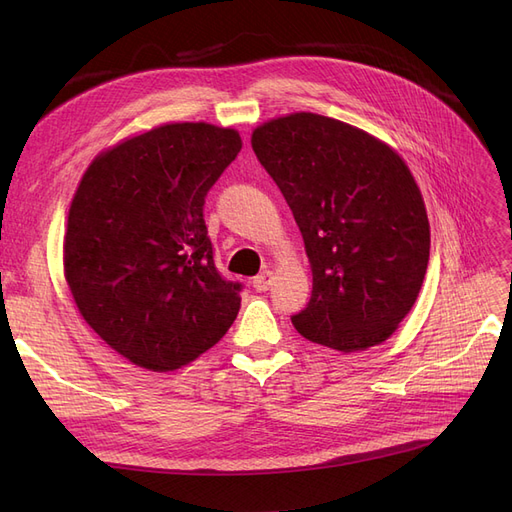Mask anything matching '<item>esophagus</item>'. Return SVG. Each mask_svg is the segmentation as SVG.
<instances>
[{
    "label": "esophagus",
    "instance_id": "34e87169",
    "mask_svg": "<svg viewBox=\"0 0 512 512\" xmlns=\"http://www.w3.org/2000/svg\"><path fill=\"white\" fill-rule=\"evenodd\" d=\"M271 284H273V271H262V273H258V275L254 277V282H252L254 290H258V292L269 290Z\"/></svg>",
    "mask_w": 512,
    "mask_h": 512
}]
</instances>
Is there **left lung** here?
I'll return each mask as SVG.
<instances>
[{
  "label": "left lung",
  "mask_w": 512,
  "mask_h": 512,
  "mask_svg": "<svg viewBox=\"0 0 512 512\" xmlns=\"http://www.w3.org/2000/svg\"><path fill=\"white\" fill-rule=\"evenodd\" d=\"M312 267V299L292 324L309 342L356 352L389 339L421 292L429 220L399 153L359 128L292 113L252 132Z\"/></svg>",
  "instance_id": "1"
}]
</instances>
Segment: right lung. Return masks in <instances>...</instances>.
<instances>
[{
  "label": "right lung",
  "instance_id": "1",
  "mask_svg": "<svg viewBox=\"0 0 512 512\" xmlns=\"http://www.w3.org/2000/svg\"><path fill=\"white\" fill-rule=\"evenodd\" d=\"M211 123H164L102 151L76 188L64 275L85 322L138 367L173 371L235 322L241 284L215 269L205 196L241 151Z\"/></svg>",
  "mask_w": 512,
  "mask_h": 512
}]
</instances>
